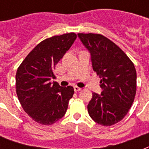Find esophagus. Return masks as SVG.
Listing matches in <instances>:
<instances>
[{
    "mask_svg": "<svg viewBox=\"0 0 149 149\" xmlns=\"http://www.w3.org/2000/svg\"><path fill=\"white\" fill-rule=\"evenodd\" d=\"M81 90H82V89L79 88V87H78V86H74L75 92H79V91H80Z\"/></svg>",
    "mask_w": 149,
    "mask_h": 149,
    "instance_id": "esophagus-1",
    "label": "esophagus"
}]
</instances>
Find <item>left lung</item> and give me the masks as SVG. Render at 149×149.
Listing matches in <instances>:
<instances>
[{
    "mask_svg": "<svg viewBox=\"0 0 149 149\" xmlns=\"http://www.w3.org/2000/svg\"><path fill=\"white\" fill-rule=\"evenodd\" d=\"M90 51L93 70L100 79L101 94L93 93L87 110L95 122L111 126L120 121L131 108L136 94L134 63L109 38L100 34L79 33Z\"/></svg>",
    "mask_w": 149,
    "mask_h": 149,
    "instance_id": "1",
    "label": "left lung"
}]
</instances>
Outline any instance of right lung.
<instances>
[{"label": "right lung", "mask_w": 149, "mask_h": 149, "mask_svg": "<svg viewBox=\"0 0 149 149\" xmlns=\"http://www.w3.org/2000/svg\"><path fill=\"white\" fill-rule=\"evenodd\" d=\"M73 32L46 38L25 57L16 72V93L24 111L35 121L51 125L65 115L74 89L62 87L56 82L54 70L74 42Z\"/></svg>", "instance_id": "add662e5"}]
</instances>
